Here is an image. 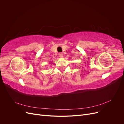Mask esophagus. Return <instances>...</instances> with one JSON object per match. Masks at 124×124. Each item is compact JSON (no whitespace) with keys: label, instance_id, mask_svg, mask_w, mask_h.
Instances as JSON below:
<instances>
[{"label":"esophagus","instance_id":"obj_1","mask_svg":"<svg viewBox=\"0 0 124 124\" xmlns=\"http://www.w3.org/2000/svg\"><path fill=\"white\" fill-rule=\"evenodd\" d=\"M58 56L60 58H62L63 57V54L62 53H59L58 54Z\"/></svg>","mask_w":124,"mask_h":124}]
</instances>
